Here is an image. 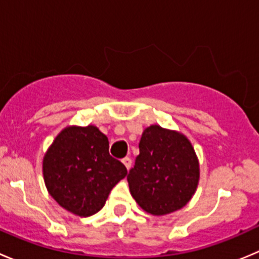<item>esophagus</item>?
<instances>
[{
  "label": "esophagus",
  "instance_id": "esophagus-1",
  "mask_svg": "<svg viewBox=\"0 0 259 259\" xmlns=\"http://www.w3.org/2000/svg\"><path fill=\"white\" fill-rule=\"evenodd\" d=\"M132 163H133V161H132V159H130V158H127V156H126V158H124V159H122V164H124V165L126 166V169H127V170H129V169L132 168Z\"/></svg>",
  "mask_w": 259,
  "mask_h": 259
}]
</instances>
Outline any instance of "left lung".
Here are the masks:
<instances>
[{
    "instance_id": "left-lung-1",
    "label": "left lung",
    "mask_w": 259,
    "mask_h": 259,
    "mask_svg": "<svg viewBox=\"0 0 259 259\" xmlns=\"http://www.w3.org/2000/svg\"><path fill=\"white\" fill-rule=\"evenodd\" d=\"M139 151L127 174L130 193L138 204L153 215L184 207L199 182V163L188 138L150 125L143 133Z\"/></svg>"
}]
</instances>
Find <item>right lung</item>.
<instances>
[{"mask_svg":"<svg viewBox=\"0 0 259 259\" xmlns=\"http://www.w3.org/2000/svg\"><path fill=\"white\" fill-rule=\"evenodd\" d=\"M50 195L66 210L90 217L105 205L111 189L126 177L109 154V140L94 125L67 126L55 138L42 161Z\"/></svg>","mask_w":259,"mask_h":259,"instance_id":"add662e5","label":"right lung"}]
</instances>
